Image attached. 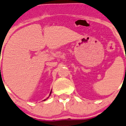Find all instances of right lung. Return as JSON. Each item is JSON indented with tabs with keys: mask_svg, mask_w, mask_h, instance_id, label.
<instances>
[{
	"mask_svg": "<svg viewBox=\"0 0 126 126\" xmlns=\"http://www.w3.org/2000/svg\"><path fill=\"white\" fill-rule=\"evenodd\" d=\"M51 93H50V94H49V96H50V95H51ZM49 97H48V98H49ZM44 99V101H45V100H46V99Z\"/></svg>",
	"mask_w": 126,
	"mask_h": 126,
	"instance_id": "obj_1",
	"label": "right lung"
}]
</instances>
